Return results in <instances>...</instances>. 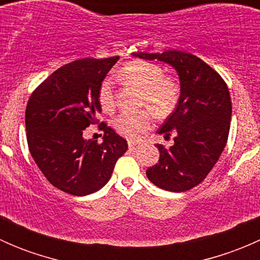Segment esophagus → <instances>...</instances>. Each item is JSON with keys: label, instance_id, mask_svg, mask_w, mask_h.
<instances>
[{"label": "esophagus", "instance_id": "34e87169", "mask_svg": "<svg viewBox=\"0 0 260 260\" xmlns=\"http://www.w3.org/2000/svg\"><path fill=\"white\" fill-rule=\"evenodd\" d=\"M140 146H141V143H138V142H128V147H129V149H132V151L140 148Z\"/></svg>", "mask_w": 260, "mask_h": 260}]
</instances>
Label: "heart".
Wrapping results in <instances>:
<instances>
[{
  "label": "heart",
  "instance_id": "1",
  "mask_svg": "<svg viewBox=\"0 0 260 260\" xmlns=\"http://www.w3.org/2000/svg\"><path fill=\"white\" fill-rule=\"evenodd\" d=\"M125 84L135 85L141 90V106L149 107L158 117H167L176 109L181 98V85L176 78L165 75L159 64L146 60H133L118 73ZM99 106L106 112L115 106L113 81L106 78L101 81L96 93ZM153 115L148 109L138 112H123L113 120L114 129L129 141H138L152 128Z\"/></svg>",
  "mask_w": 260,
  "mask_h": 260
}]
</instances>
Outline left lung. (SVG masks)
<instances>
[{
  "label": "left lung",
  "mask_w": 260,
  "mask_h": 260,
  "mask_svg": "<svg viewBox=\"0 0 260 260\" xmlns=\"http://www.w3.org/2000/svg\"><path fill=\"white\" fill-rule=\"evenodd\" d=\"M146 60L157 59L177 70L181 98L174 113L158 129L174 146L157 145L159 159L146 171L152 183L172 192H183L203 182L226 145L232 119V99L226 83L200 57L180 50L162 54L135 52Z\"/></svg>",
  "instance_id": "obj_1"
}]
</instances>
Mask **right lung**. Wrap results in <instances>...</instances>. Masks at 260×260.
Wrapping results in <instances>:
<instances>
[{"label": "right lung", "mask_w": 260, "mask_h": 260, "mask_svg": "<svg viewBox=\"0 0 260 260\" xmlns=\"http://www.w3.org/2000/svg\"><path fill=\"white\" fill-rule=\"evenodd\" d=\"M119 56L65 64L30 95L25 113L26 137L34 161L52 186L84 196L101 190L115 162L128 149L127 141L102 122L103 142L84 140L83 132L99 120L96 93Z\"/></svg>", "instance_id": "add662e5"}]
</instances>
